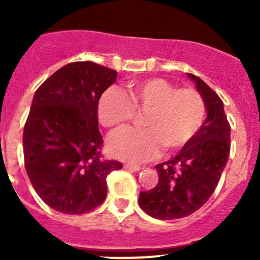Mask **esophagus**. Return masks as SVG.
Wrapping results in <instances>:
<instances>
[{
    "label": "esophagus",
    "instance_id": "34e87169",
    "mask_svg": "<svg viewBox=\"0 0 260 260\" xmlns=\"http://www.w3.org/2000/svg\"><path fill=\"white\" fill-rule=\"evenodd\" d=\"M123 167H124L125 170H128V171H133V172H137L142 170V167L141 166H138V165H132V164H125Z\"/></svg>",
    "mask_w": 260,
    "mask_h": 260
}]
</instances>
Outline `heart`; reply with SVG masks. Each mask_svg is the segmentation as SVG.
Returning <instances> with one entry per match:
<instances>
[{"label": "heart", "instance_id": "b5f03b06", "mask_svg": "<svg viewBox=\"0 0 260 260\" xmlns=\"http://www.w3.org/2000/svg\"><path fill=\"white\" fill-rule=\"evenodd\" d=\"M148 111L143 119L145 129L128 128L112 136L109 151L128 162H145L166 149H177L200 129L205 117V104L191 88L179 89L170 81L153 79L131 81L127 94L108 89L98 103L99 122L111 129H120L136 111Z\"/></svg>", "mask_w": 260, "mask_h": 260}]
</instances>
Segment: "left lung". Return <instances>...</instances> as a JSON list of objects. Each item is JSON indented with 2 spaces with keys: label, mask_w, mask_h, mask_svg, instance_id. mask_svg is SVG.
<instances>
[{
  "label": "left lung",
  "mask_w": 260,
  "mask_h": 260,
  "mask_svg": "<svg viewBox=\"0 0 260 260\" xmlns=\"http://www.w3.org/2000/svg\"><path fill=\"white\" fill-rule=\"evenodd\" d=\"M187 77L195 83L208 114L176 156L157 165V186L140 193L141 209L154 219H180L199 210L216 188L230 153V124L222 101L200 78L188 73Z\"/></svg>",
  "instance_id": "1"
}]
</instances>
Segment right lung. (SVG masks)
I'll list each match as a JSON object with an SVG mask.
<instances>
[{
  "instance_id": "right-lung-1",
  "label": "right lung",
  "mask_w": 260,
  "mask_h": 260,
  "mask_svg": "<svg viewBox=\"0 0 260 260\" xmlns=\"http://www.w3.org/2000/svg\"><path fill=\"white\" fill-rule=\"evenodd\" d=\"M117 72L93 61L68 64L36 90L23 128L25 169L41 200L62 214L93 210L107 176L122 169L101 158L98 103Z\"/></svg>"
}]
</instances>
